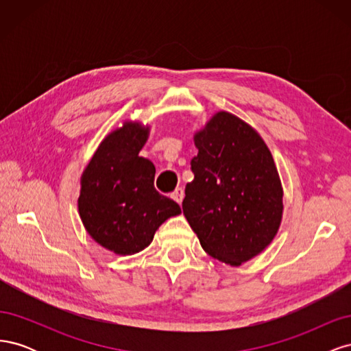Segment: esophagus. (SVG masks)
<instances>
[{
	"label": "esophagus",
	"instance_id": "34e87169",
	"mask_svg": "<svg viewBox=\"0 0 351 351\" xmlns=\"http://www.w3.org/2000/svg\"><path fill=\"white\" fill-rule=\"evenodd\" d=\"M171 197L177 202V204H182L183 199H184V190H183L182 187H177V189L174 190V192H173Z\"/></svg>",
	"mask_w": 351,
	"mask_h": 351
}]
</instances>
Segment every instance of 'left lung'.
Masks as SVG:
<instances>
[{"label":"left lung","instance_id":"obj_1","mask_svg":"<svg viewBox=\"0 0 351 351\" xmlns=\"http://www.w3.org/2000/svg\"><path fill=\"white\" fill-rule=\"evenodd\" d=\"M193 182L183 214L212 258L239 267L274 240L282 218V187L258 132L227 111L195 134Z\"/></svg>","mask_w":351,"mask_h":351}]
</instances>
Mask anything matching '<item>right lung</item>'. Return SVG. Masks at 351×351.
Listing matches in <instances>:
<instances>
[{
  "label": "right lung",
  "mask_w": 351,
  "mask_h": 351,
  "mask_svg": "<svg viewBox=\"0 0 351 351\" xmlns=\"http://www.w3.org/2000/svg\"><path fill=\"white\" fill-rule=\"evenodd\" d=\"M149 127L124 123L110 133L80 180L79 214L89 236L115 254H134L182 209L154 186L155 165L139 152Z\"/></svg>",
  "instance_id": "right-lung-1"
}]
</instances>
